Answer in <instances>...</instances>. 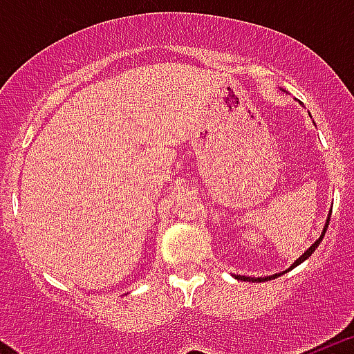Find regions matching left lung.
<instances>
[{
  "mask_svg": "<svg viewBox=\"0 0 354 354\" xmlns=\"http://www.w3.org/2000/svg\"><path fill=\"white\" fill-rule=\"evenodd\" d=\"M330 218H331V211H330V214H328V218H326V223H324L323 232H321V236H319V239H315V243H314V245H312L310 248H306V250H305V253H303L301 257H299L298 261H294V262H292V266H290L289 270H286V271H283V273H287V271L294 270V268H296V266H299V264H301V262H305L306 259L310 257L312 253L315 252V248H317V246L321 245V241H323L324 234H326V230H328V225H330ZM283 273H274V274H270V277H259V278H257V277H243V274H234V277H236L237 280H243V282H268V280H273V278L280 277V274H283Z\"/></svg>",
  "mask_w": 354,
  "mask_h": 354,
  "instance_id": "obj_1",
  "label": "left lung"
}]
</instances>
